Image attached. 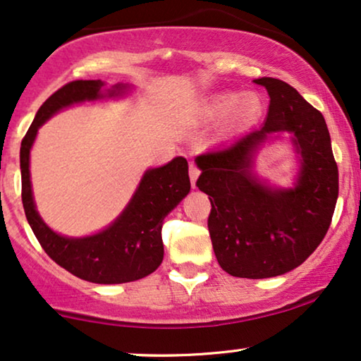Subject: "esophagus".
<instances>
[{
	"label": "esophagus",
	"mask_w": 361,
	"mask_h": 361,
	"mask_svg": "<svg viewBox=\"0 0 361 361\" xmlns=\"http://www.w3.org/2000/svg\"><path fill=\"white\" fill-rule=\"evenodd\" d=\"M200 176V168L195 165V163H191L190 165V180H191V185H193V188L196 186V178Z\"/></svg>",
	"instance_id": "1"
}]
</instances>
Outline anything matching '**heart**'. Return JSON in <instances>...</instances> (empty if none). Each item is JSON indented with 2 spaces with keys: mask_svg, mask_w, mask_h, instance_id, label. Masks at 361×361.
I'll return each instance as SVG.
<instances>
[{
  "mask_svg": "<svg viewBox=\"0 0 361 361\" xmlns=\"http://www.w3.org/2000/svg\"><path fill=\"white\" fill-rule=\"evenodd\" d=\"M231 109H233L235 125H250L262 113V102L253 93H246L241 97L240 93L226 91V93H218L209 98V102L204 104V115L209 120H218L228 115Z\"/></svg>",
  "mask_w": 361,
  "mask_h": 361,
  "instance_id": "1",
  "label": "heart"
}]
</instances>
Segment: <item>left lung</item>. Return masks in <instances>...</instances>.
<instances>
[{"label": "left lung", "mask_w": 361, "mask_h": 361, "mask_svg": "<svg viewBox=\"0 0 361 361\" xmlns=\"http://www.w3.org/2000/svg\"><path fill=\"white\" fill-rule=\"evenodd\" d=\"M270 97L267 121L225 148L196 157V186L208 195V230L231 276L271 278L300 267L325 238L338 198V166L325 118L285 81L259 78ZM294 135L302 166L293 189H271L252 173L267 136Z\"/></svg>", "instance_id": "left-lung-1"}]
</instances>
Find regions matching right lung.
<instances>
[{
    "instance_id": "add662e5",
    "label": "right lung",
    "mask_w": 361,
    "mask_h": 361,
    "mask_svg": "<svg viewBox=\"0 0 361 361\" xmlns=\"http://www.w3.org/2000/svg\"><path fill=\"white\" fill-rule=\"evenodd\" d=\"M102 80H76L61 86L41 104L21 141V198L26 220L48 257L81 280L115 285L140 280L163 262V218L190 193L188 161L173 158L159 168H149L141 178L133 198L123 213L103 231L85 238L61 236L36 212L30 180V149L38 128L59 109L73 103L121 97L126 85H115L103 93Z\"/></svg>"
}]
</instances>
